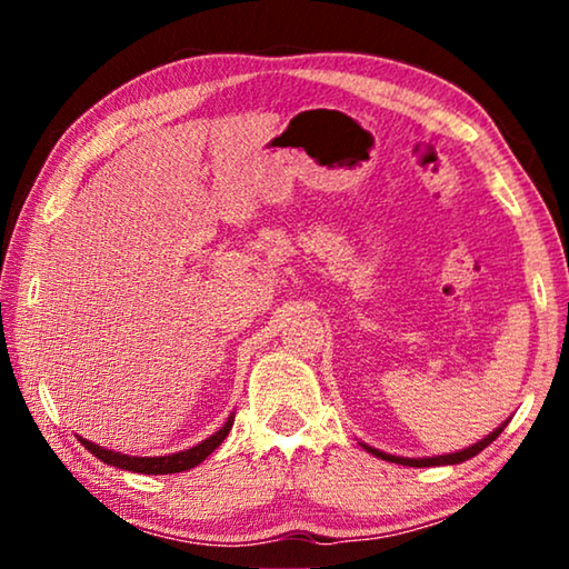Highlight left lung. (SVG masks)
Instances as JSON below:
<instances>
[{"mask_svg": "<svg viewBox=\"0 0 569 569\" xmlns=\"http://www.w3.org/2000/svg\"><path fill=\"white\" fill-rule=\"evenodd\" d=\"M502 429H505V423L499 429H495L492 435L489 437H485L481 441H477L475 447H467V449H461V451H455V455H445V457H429V459H409V457H393V455H383V451H379V449H371V447H366L371 451V455H377V457H381V459H387V461H397V465H403V467H439V465H459V461H465V459H471L475 455H479L481 449L485 447H489L492 445V441L502 435Z\"/></svg>", "mask_w": 569, "mask_h": 569, "instance_id": "8db88e82", "label": "left lung"}]
</instances>
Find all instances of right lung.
<instances>
[{
	"mask_svg": "<svg viewBox=\"0 0 569 569\" xmlns=\"http://www.w3.org/2000/svg\"><path fill=\"white\" fill-rule=\"evenodd\" d=\"M233 421H236V417H228V421L216 431L213 437L200 441L198 447L178 451V455H168V457H128V455H120V451L102 449L82 437H80V441L84 445V449H90L94 457L104 461V465H112V467H120L128 471H138V475H176V471H186V469L198 467L208 455H213V451L220 447V441L228 437Z\"/></svg>",
	"mask_w": 569,
	"mask_h": 569,
	"instance_id": "add662e5",
	"label": "right lung"
}]
</instances>
